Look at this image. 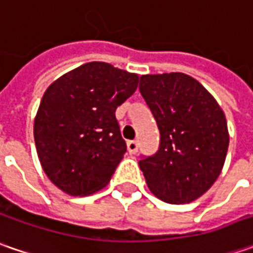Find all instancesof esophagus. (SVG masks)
I'll return each instance as SVG.
<instances>
[{"mask_svg":"<svg viewBox=\"0 0 253 253\" xmlns=\"http://www.w3.org/2000/svg\"><path fill=\"white\" fill-rule=\"evenodd\" d=\"M138 148H139V143H138V141L128 142V151H129V153L135 155V153L138 152Z\"/></svg>","mask_w":253,"mask_h":253,"instance_id":"obj_1","label":"esophagus"}]
</instances>
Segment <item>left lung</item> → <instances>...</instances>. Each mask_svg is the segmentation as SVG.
I'll list each match as a JSON object with an SVG mask.
<instances>
[{
  "label": "left lung",
  "instance_id": "8db88e82",
  "mask_svg": "<svg viewBox=\"0 0 253 253\" xmlns=\"http://www.w3.org/2000/svg\"><path fill=\"white\" fill-rule=\"evenodd\" d=\"M139 91L161 133L156 153L139 161L148 187L170 204L194 201L214 184L224 166L229 143L225 115L187 74L142 76Z\"/></svg>",
  "mask_w": 253,
  "mask_h": 253
}]
</instances>
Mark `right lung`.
Masks as SVG:
<instances>
[{"mask_svg": "<svg viewBox=\"0 0 253 253\" xmlns=\"http://www.w3.org/2000/svg\"><path fill=\"white\" fill-rule=\"evenodd\" d=\"M138 80V74L91 62L44 91L35 145L44 173L64 193L88 196L108 184L126 152L115 110L135 92Z\"/></svg>", "mask_w": 253, "mask_h": 253, "instance_id": "right-lung-1", "label": "right lung"}]
</instances>
